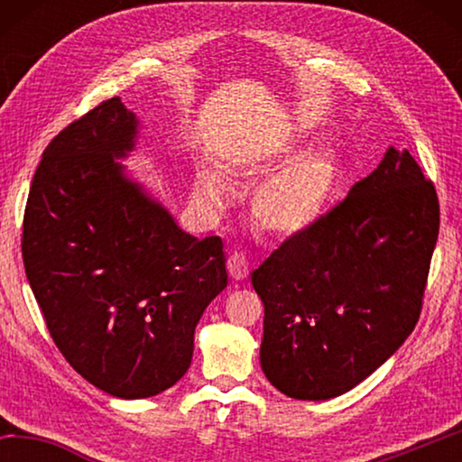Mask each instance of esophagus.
Listing matches in <instances>:
<instances>
[{
  "label": "esophagus",
  "instance_id": "1",
  "mask_svg": "<svg viewBox=\"0 0 462 462\" xmlns=\"http://www.w3.org/2000/svg\"><path fill=\"white\" fill-rule=\"evenodd\" d=\"M228 271H230L232 279H236V281L245 279L248 275V261H246V256L242 254V253H232L228 256Z\"/></svg>",
  "mask_w": 462,
  "mask_h": 462
}]
</instances>
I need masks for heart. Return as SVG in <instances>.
Wrapping results in <instances>:
<instances>
[{"label": "heart", "mask_w": 462, "mask_h": 462, "mask_svg": "<svg viewBox=\"0 0 462 462\" xmlns=\"http://www.w3.org/2000/svg\"><path fill=\"white\" fill-rule=\"evenodd\" d=\"M338 181L340 162L334 152L314 151L301 154L254 191V220L263 230L277 236L306 232L326 216ZM195 193L214 212H220L230 201L228 185L209 171H201L198 175Z\"/></svg>", "instance_id": "obj_1"}]
</instances>
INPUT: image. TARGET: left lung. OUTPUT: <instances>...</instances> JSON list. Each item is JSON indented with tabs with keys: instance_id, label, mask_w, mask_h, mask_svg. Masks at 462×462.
Listing matches in <instances>:
<instances>
[{
	"instance_id": "8db88e82",
	"label": "left lung",
	"mask_w": 462,
	"mask_h": 462,
	"mask_svg": "<svg viewBox=\"0 0 462 462\" xmlns=\"http://www.w3.org/2000/svg\"><path fill=\"white\" fill-rule=\"evenodd\" d=\"M438 228L434 183L389 148L322 220L273 250L250 275L273 385L322 402L377 371L418 324Z\"/></svg>"
}]
</instances>
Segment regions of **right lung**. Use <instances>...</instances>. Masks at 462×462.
Here are the masks:
<instances>
[{
  "label": "right lung",
  "mask_w": 462,
  "mask_h": 462,
  "mask_svg": "<svg viewBox=\"0 0 462 462\" xmlns=\"http://www.w3.org/2000/svg\"><path fill=\"white\" fill-rule=\"evenodd\" d=\"M138 122L101 101L44 148L22 259L54 344L91 385L122 400L183 377L193 332L228 285L220 236L195 238L124 175Z\"/></svg>",
  "instance_id": "add662e5"
}]
</instances>
